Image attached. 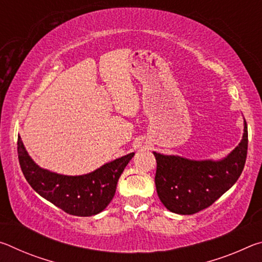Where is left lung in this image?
I'll list each match as a JSON object with an SVG mask.
<instances>
[{
  "label": "left lung",
  "mask_w": 262,
  "mask_h": 262,
  "mask_svg": "<svg viewBox=\"0 0 262 262\" xmlns=\"http://www.w3.org/2000/svg\"><path fill=\"white\" fill-rule=\"evenodd\" d=\"M247 143V125L244 119L241 143L222 159L195 161L154 151L157 162L155 184L159 200L166 209L180 215H192L211 206L241 177Z\"/></svg>",
  "instance_id": "obj_1"
}]
</instances>
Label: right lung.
Listing matches in <instances>:
<instances>
[{
    "label": "right lung",
    "instance_id": "add662e5",
    "mask_svg": "<svg viewBox=\"0 0 262 262\" xmlns=\"http://www.w3.org/2000/svg\"><path fill=\"white\" fill-rule=\"evenodd\" d=\"M18 159L28 183L40 196L74 216L88 217L103 211L117 189L118 180L134 152L104 164L81 176H66L42 168L30 157L18 136Z\"/></svg>",
    "mask_w": 262,
    "mask_h": 262
}]
</instances>
